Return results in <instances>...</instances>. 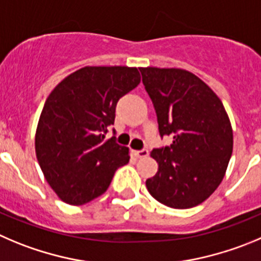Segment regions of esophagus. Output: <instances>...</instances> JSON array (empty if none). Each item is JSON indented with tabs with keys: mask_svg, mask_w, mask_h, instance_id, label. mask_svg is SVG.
Instances as JSON below:
<instances>
[{
	"mask_svg": "<svg viewBox=\"0 0 261 261\" xmlns=\"http://www.w3.org/2000/svg\"><path fill=\"white\" fill-rule=\"evenodd\" d=\"M134 154L138 158H144L149 154V150L148 149H140V150H134Z\"/></svg>",
	"mask_w": 261,
	"mask_h": 261,
	"instance_id": "esophagus-1",
	"label": "esophagus"
}]
</instances>
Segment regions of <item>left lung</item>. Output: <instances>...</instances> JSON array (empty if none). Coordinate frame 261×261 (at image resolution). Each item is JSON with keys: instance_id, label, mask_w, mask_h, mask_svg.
<instances>
[{"instance_id": "1", "label": "left lung", "mask_w": 261, "mask_h": 261, "mask_svg": "<svg viewBox=\"0 0 261 261\" xmlns=\"http://www.w3.org/2000/svg\"><path fill=\"white\" fill-rule=\"evenodd\" d=\"M157 114L161 138L172 144L150 155L158 171L145 181L153 198L191 208L215 192L233 150V131L218 95L193 73L177 68H140Z\"/></svg>"}]
</instances>
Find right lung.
Here are the masks:
<instances>
[{
	"label": "right lung",
	"instance_id": "obj_1",
	"mask_svg": "<svg viewBox=\"0 0 261 261\" xmlns=\"http://www.w3.org/2000/svg\"><path fill=\"white\" fill-rule=\"evenodd\" d=\"M139 84L136 68L85 67L65 77L46 99L36 155L45 179L65 203L80 206L101 196L116 170L128 164V148L106 134L118 100Z\"/></svg>",
	"mask_w": 261,
	"mask_h": 261
}]
</instances>
